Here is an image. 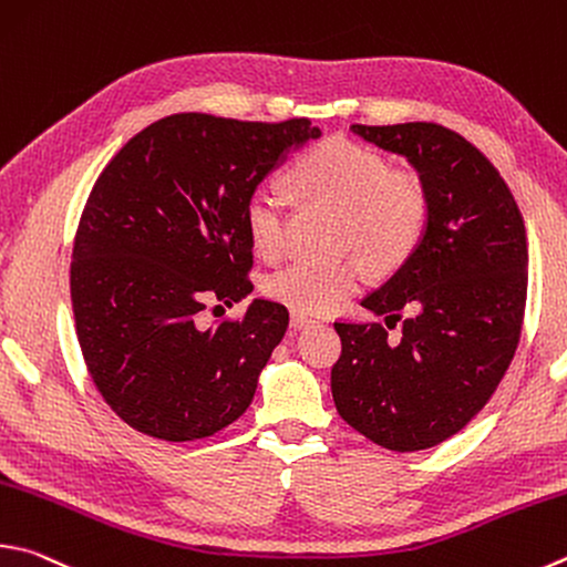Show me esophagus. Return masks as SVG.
<instances>
[{"label": "esophagus", "instance_id": "esophagus-1", "mask_svg": "<svg viewBox=\"0 0 567 567\" xmlns=\"http://www.w3.org/2000/svg\"><path fill=\"white\" fill-rule=\"evenodd\" d=\"M312 322H317V319L312 317V315H307V312H292L290 315V324L292 327H307V324H312Z\"/></svg>", "mask_w": 567, "mask_h": 567}]
</instances>
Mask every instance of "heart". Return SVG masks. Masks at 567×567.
<instances>
[{"label": "heart", "mask_w": 567, "mask_h": 567, "mask_svg": "<svg viewBox=\"0 0 567 567\" xmlns=\"http://www.w3.org/2000/svg\"><path fill=\"white\" fill-rule=\"evenodd\" d=\"M290 181L307 200L342 213L339 235L359 248L377 270H394L419 248L429 225V195L421 181L389 171L379 153L347 138L322 141L295 163ZM245 230L257 255L280 257L285 250V203L280 193L257 185L245 200ZM367 277L357 255L322 262L297 257L267 280V292L297 312H324L357 292Z\"/></svg>", "instance_id": "1"}]
</instances>
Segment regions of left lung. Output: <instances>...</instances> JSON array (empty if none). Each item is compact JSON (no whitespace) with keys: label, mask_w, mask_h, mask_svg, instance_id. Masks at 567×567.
Segmentation results:
<instances>
[{"label":"left lung","mask_w":567,"mask_h":567,"mask_svg":"<svg viewBox=\"0 0 567 567\" xmlns=\"http://www.w3.org/2000/svg\"><path fill=\"white\" fill-rule=\"evenodd\" d=\"M354 136L406 158L429 195L419 248L367 295L379 322H334L342 357L334 406L349 426L389 451L451 439L486 406L516 354L528 290L526 228L506 181L456 131L439 123L362 126Z\"/></svg>","instance_id":"8db88e82"}]
</instances>
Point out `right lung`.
<instances>
[{"label": "right lung", "instance_id": "right-lung-1", "mask_svg": "<svg viewBox=\"0 0 567 567\" xmlns=\"http://www.w3.org/2000/svg\"><path fill=\"white\" fill-rule=\"evenodd\" d=\"M319 136L307 118L176 113L133 136L99 176L74 240L71 305L89 374L131 429L195 441L250 406L290 315L260 297L238 322L205 329L200 312L252 292L245 200Z\"/></svg>", "mask_w": 567, "mask_h": 567}]
</instances>
